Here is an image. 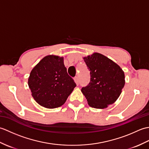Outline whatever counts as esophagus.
Returning <instances> with one entry per match:
<instances>
[{
  "mask_svg": "<svg viewBox=\"0 0 149 149\" xmlns=\"http://www.w3.org/2000/svg\"><path fill=\"white\" fill-rule=\"evenodd\" d=\"M74 81H75V83H76V84L78 86L79 84V77H75L74 78Z\"/></svg>",
  "mask_w": 149,
  "mask_h": 149,
  "instance_id": "esophagus-1",
  "label": "esophagus"
}]
</instances>
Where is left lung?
Masks as SVG:
<instances>
[{
	"mask_svg": "<svg viewBox=\"0 0 149 149\" xmlns=\"http://www.w3.org/2000/svg\"><path fill=\"white\" fill-rule=\"evenodd\" d=\"M89 70L90 81L81 91L89 106L106 108L119 97L125 84L124 72L111 60L99 53L84 58Z\"/></svg>",
	"mask_w": 149,
	"mask_h": 149,
	"instance_id": "obj_1",
	"label": "left lung"
}]
</instances>
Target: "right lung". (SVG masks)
Returning a JSON list of instances; mask_svg holds the SVG:
<instances>
[{"mask_svg":"<svg viewBox=\"0 0 149 149\" xmlns=\"http://www.w3.org/2000/svg\"><path fill=\"white\" fill-rule=\"evenodd\" d=\"M28 84L34 100L49 109L62 106L76 86L63 58L53 55L45 57L32 70Z\"/></svg>","mask_w":149,"mask_h":149,"instance_id":"right-lung-1","label":"right lung"}]
</instances>
